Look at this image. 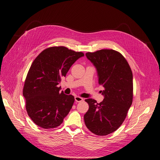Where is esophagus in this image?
Instances as JSON below:
<instances>
[{"label": "esophagus", "mask_w": 160, "mask_h": 160, "mask_svg": "<svg viewBox=\"0 0 160 160\" xmlns=\"http://www.w3.org/2000/svg\"><path fill=\"white\" fill-rule=\"evenodd\" d=\"M75 101H76V102H79L82 101L83 100V99L82 98L79 97V96H75Z\"/></svg>", "instance_id": "1"}]
</instances>
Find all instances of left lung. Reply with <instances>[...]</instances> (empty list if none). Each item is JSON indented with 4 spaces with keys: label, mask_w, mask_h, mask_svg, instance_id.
<instances>
[{
    "label": "left lung",
    "mask_w": 160,
    "mask_h": 160,
    "mask_svg": "<svg viewBox=\"0 0 160 160\" xmlns=\"http://www.w3.org/2000/svg\"><path fill=\"white\" fill-rule=\"evenodd\" d=\"M86 56L96 69L104 98L100 103L85 99L89 109L84 115L85 123L92 133L106 136L122 125L132 104V73L124 56L115 50L88 52Z\"/></svg>",
    "instance_id": "obj_1"
}]
</instances>
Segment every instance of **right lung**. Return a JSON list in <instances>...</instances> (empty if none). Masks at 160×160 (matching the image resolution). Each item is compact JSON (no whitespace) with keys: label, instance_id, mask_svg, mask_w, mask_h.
Here are the masks:
<instances>
[{"label":"right lung","instance_id":"obj_1","mask_svg":"<svg viewBox=\"0 0 160 160\" xmlns=\"http://www.w3.org/2000/svg\"><path fill=\"white\" fill-rule=\"evenodd\" d=\"M82 52L64 47H53L44 50L33 61L28 73L22 94L26 108L35 124L45 129L59 126L72 107V95L59 92L58 85L66 77L72 64Z\"/></svg>","mask_w":160,"mask_h":160}]
</instances>
